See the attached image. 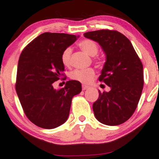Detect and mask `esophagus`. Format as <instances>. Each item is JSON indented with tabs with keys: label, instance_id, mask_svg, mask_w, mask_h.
Instances as JSON below:
<instances>
[{
	"label": "esophagus",
	"instance_id": "esophagus-1",
	"mask_svg": "<svg viewBox=\"0 0 159 159\" xmlns=\"http://www.w3.org/2000/svg\"><path fill=\"white\" fill-rule=\"evenodd\" d=\"M89 88L88 86H86V85H82V90H87V89H88Z\"/></svg>",
	"mask_w": 159,
	"mask_h": 159
}]
</instances>
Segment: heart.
Returning a JSON list of instances; mask_svg holds the SVG:
<instances>
[{"label": "heart", "instance_id": "b5f03b06", "mask_svg": "<svg viewBox=\"0 0 159 159\" xmlns=\"http://www.w3.org/2000/svg\"><path fill=\"white\" fill-rule=\"evenodd\" d=\"M79 47L84 51L88 55L93 56L97 55L99 51V47L97 43L93 40L85 39L80 41L78 43ZM71 54V48H66L62 51L61 55V60L64 66H68L70 65V59ZM95 76V71L93 69H75L70 74V78L75 81H78L79 82L84 84H88L93 80Z\"/></svg>", "mask_w": 159, "mask_h": 159}]
</instances>
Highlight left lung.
<instances>
[{
    "label": "left lung",
    "mask_w": 159,
    "mask_h": 159,
    "mask_svg": "<svg viewBox=\"0 0 159 159\" xmlns=\"http://www.w3.org/2000/svg\"><path fill=\"white\" fill-rule=\"evenodd\" d=\"M102 47L106 61L99 81L110 87L93 104L96 118L109 126L121 125L137 109L143 88V70L140 59L128 38L115 30H97L84 34Z\"/></svg>",
    "instance_id": "obj_1"
}]
</instances>
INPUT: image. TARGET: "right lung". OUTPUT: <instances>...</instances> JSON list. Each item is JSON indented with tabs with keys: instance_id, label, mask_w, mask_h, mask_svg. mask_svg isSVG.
Returning <instances> with one entry per match:
<instances>
[{
	"instance_id": "1",
	"label": "right lung",
	"mask_w": 159,
	"mask_h": 159,
	"mask_svg": "<svg viewBox=\"0 0 159 159\" xmlns=\"http://www.w3.org/2000/svg\"><path fill=\"white\" fill-rule=\"evenodd\" d=\"M78 38L74 34L45 32L21 53L16 90L25 116L40 128L53 129L65 123L73 97L81 91V83L73 80L59 90L53 86L64 76L62 51Z\"/></svg>"
}]
</instances>
